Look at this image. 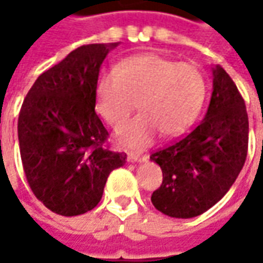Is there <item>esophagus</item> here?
<instances>
[{
	"label": "esophagus",
	"instance_id": "esophagus-1",
	"mask_svg": "<svg viewBox=\"0 0 263 263\" xmlns=\"http://www.w3.org/2000/svg\"><path fill=\"white\" fill-rule=\"evenodd\" d=\"M126 158L129 162H141V160H145L148 156L143 154H139V152H132V151H128L126 152Z\"/></svg>",
	"mask_w": 263,
	"mask_h": 263
}]
</instances>
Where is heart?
<instances>
[{
  "instance_id": "obj_1",
  "label": "heart",
  "mask_w": 263,
  "mask_h": 263,
  "mask_svg": "<svg viewBox=\"0 0 263 263\" xmlns=\"http://www.w3.org/2000/svg\"><path fill=\"white\" fill-rule=\"evenodd\" d=\"M207 92L204 73L194 63L155 53L134 54L97 87V105L104 118L121 129L138 108L142 114L121 132L129 146L148 145L162 131L166 137L186 131L197 118Z\"/></svg>"
}]
</instances>
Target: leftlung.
<instances>
[{
	"label": "left lung",
	"instance_id": "obj_1",
	"mask_svg": "<svg viewBox=\"0 0 263 263\" xmlns=\"http://www.w3.org/2000/svg\"><path fill=\"white\" fill-rule=\"evenodd\" d=\"M207 114L193 131L151 155L163 180L152 204L163 214L192 218L226 196L248 154L249 122L241 92L226 70L213 69Z\"/></svg>",
	"mask_w": 263,
	"mask_h": 263
}]
</instances>
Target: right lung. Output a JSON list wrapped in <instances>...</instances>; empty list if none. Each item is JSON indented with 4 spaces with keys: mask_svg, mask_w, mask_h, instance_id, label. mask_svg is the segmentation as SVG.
Segmentation results:
<instances>
[{
    "mask_svg": "<svg viewBox=\"0 0 263 263\" xmlns=\"http://www.w3.org/2000/svg\"><path fill=\"white\" fill-rule=\"evenodd\" d=\"M117 45L91 43L70 52L24 98L18 139L26 182L56 214L94 209L109 173L126 162V154L109 149V134L94 109L100 66Z\"/></svg>",
    "mask_w": 263,
    "mask_h": 263,
    "instance_id": "right-lung-1",
    "label": "right lung"
}]
</instances>
